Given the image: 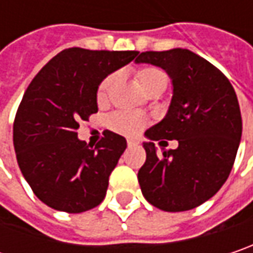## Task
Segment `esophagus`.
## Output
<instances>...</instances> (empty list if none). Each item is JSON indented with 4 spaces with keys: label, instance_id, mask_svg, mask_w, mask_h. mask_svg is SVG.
I'll return each instance as SVG.
<instances>
[{
    "label": "esophagus",
    "instance_id": "1",
    "mask_svg": "<svg viewBox=\"0 0 253 253\" xmlns=\"http://www.w3.org/2000/svg\"><path fill=\"white\" fill-rule=\"evenodd\" d=\"M126 144H128V147H134V145L138 144V141H135V139H128V141H126Z\"/></svg>",
    "mask_w": 253,
    "mask_h": 253
}]
</instances>
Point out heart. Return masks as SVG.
<instances>
[{
  "mask_svg": "<svg viewBox=\"0 0 253 253\" xmlns=\"http://www.w3.org/2000/svg\"><path fill=\"white\" fill-rule=\"evenodd\" d=\"M119 81V73L114 72L108 75L103 81L100 82L98 92H96V100L99 105L106 103L109 99V95L114 89V86ZM136 81L141 84V87L150 93L157 89H166L167 86V75L155 66H144L138 69L136 72ZM148 124L147 117L136 114V112H128V111H119L112 114L109 118V126L122 135L132 136L139 134Z\"/></svg>",
  "mask_w": 253,
  "mask_h": 253,
  "instance_id": "1",
  "label": "heart"
}]
</instances>
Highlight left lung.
<instances>
[{
    "mask_svg": "<svg viewBox=\"0 0 253 253\" xmlns=\"http://www.w3.org/2000/svg\"><path fill=\"white\" fill-rule=\"evenodd\" d=\"M136 63L164 69L172 81L166 118L147 129V160L138 183L148 203L164 211H184L213 197L233 167L242 136L235 89L225 75L187 48L144 51ZM177 139L175 150L158 153L154 140Z\"/></svg>",
    "mask_w": 253,
    "mask_h": 253,
    "instance_id": "8db88e82",
    "label": "left lung"
}]
</instances>
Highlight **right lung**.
<instances>
[{"label": "right lung", "mask_w": 253, "mask_h": 253, "mask_svg": "<svg viewBox=\"0 0 253 253\" xmlns=\"http://www.w3.org/2000/svg\"><path fill=\"white\" fill-rule=\"evenodd\" d=\"M136 54L66 48L28 84L15 114L12 141L24 178L48 208L82 213L105 199L126 139L103 131L93 147L81 141L76 131L81 121L98 112L100 82Z\"/></svg>", "instance_id": "1"}]
</instances>
